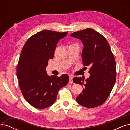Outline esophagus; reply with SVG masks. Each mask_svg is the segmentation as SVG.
Returning <instances> with one entry per match:
<instances>
[{
  "instance_id": "esophagus-1",
  "label": "esophagus",
  "mask_w": 130,
  "mask_h": 130,
  "mask_svg": "<svg viewBox=\"0 0 130 130\" xmlns=\"http://www.w3.org/2000/svg\"><path fill=\"white\" fill-rule=\"evenodd\" d=\"M69 83H73V76H69Z\"/></svg>"
}]
</instances>
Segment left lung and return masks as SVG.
<instances>
[{
  "label": "left lung",
  "mask_w": 130,
  "mask_h": 130,
  "mask_svg": "<svg viewBox=\"0 0 130 130\" xmlns=\"http://www.w3.org/2000/svg\"><path fill=\"white\" fill-rule=\"evenodd\" d=\"M70 36L80 39L84 47L82 52L83 64L90 67V76L75 77L74 83L84 87L76 100L87 108L101 105L107 100L116 80V63L108 42L101 34L92 29L73 32Z\"/></svg>",
  "instance_id": "1"
}]
</instances>
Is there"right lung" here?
I'll list each match as a JSON object with an SVG mask.
<instances>
[{
    "label": "right lung",
    "instance_id": "add662e5",
    "mask_svg": "<svg viewBox=\"0 0 130 130\" xmlns=\"http://www.w3.org/2000/svg\"><path fill=\"white\" fill-rule=\"evenodd\" d=\"M67 35V32L43 30L31 36L21 51L16 68L18 84L25 100L35 108L52 105L58 90L68 84L67 74L50 76L45 70L57 43Z\"/></svg>",
    "mask_w": 130,
    "mask_h": 130
}]
</instances>
